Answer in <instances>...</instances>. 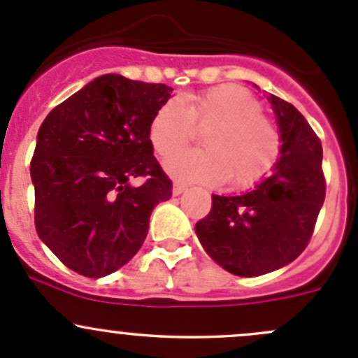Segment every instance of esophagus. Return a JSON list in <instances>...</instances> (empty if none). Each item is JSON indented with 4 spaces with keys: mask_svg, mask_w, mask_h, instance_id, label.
Masks as SVG:
<instances>
[{
    "mask_svg": "<svg viewBox=\"0 0 358 358\" xmlns=\"http://www.w3.org/2000/svg\"><path fill=\"white\" fill-rule=\"evenodd\" d=\"M187 189H189V187H187V183L175 182V183H173V196H180V194L185 192Z\"/></svg>",
    "mask_w": 358,
    "mask_h": 358,
    "instance_id": "obj_1",
    "label": "esophagus"
}]
</instances>
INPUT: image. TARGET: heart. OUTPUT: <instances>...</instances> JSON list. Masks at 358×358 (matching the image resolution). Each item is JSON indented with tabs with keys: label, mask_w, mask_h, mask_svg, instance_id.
Instances as JSON below:
<instances>
[{
	"label": "heart",
	"mask_w": 358,
	"mask_h": 358,
	"mask_svg": "<svg viewBox=\"0 0 358 358\" xmlns=\"http://www.w3.org/2000/svg\"><path fill=\"white\" fill-rule=\"evenodd\" d=\"M194 129H206L204 151L179 153ZM154 152L168 157L166 169L175 178L234 187L256 185L270 175L280 157V133L262 112V102L237 85H220L185 96L182 103L168 100L149 124Z\"/></svg>",
	"instance_id": "obj_1"
}]
</instances>
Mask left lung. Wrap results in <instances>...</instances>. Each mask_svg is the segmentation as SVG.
Returning a JSON list of instances; mask_svg holds the SVG:
<instances>
[{"label":"left lung","instance_id":"obj_1","mask_svg":"<svg viewBox=\"0 0 358 358\" xmlns=\"http://www.w3.org/2000/svg\"><path fill=\"white\" fill-rule=\"evenodd\" d=\"M268 100L282 140L275 173L244 196L213 194L211 211L196 223L206 252L241 277L263 275L298 258L326 199L320 138L294 106L275 95Z\"/></svg>","mask_w":358,"mask_h":358}]
</instances>
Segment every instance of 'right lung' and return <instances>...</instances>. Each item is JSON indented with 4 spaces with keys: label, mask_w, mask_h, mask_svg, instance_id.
I'll list each match as a JSON object with an SVG mask.
<instances>
[{
    "label": "right lung",
    "mask_w": 358,
    "mask_h": 358,
    "mask_svg": "<svg viewBox=\"0 0 358 358\" xmlns=\"http://www.w3.org/2000/svg\"><path fill=\"white\" fill-rule=\"evenodd\" d=\"M169 92L106 74L43 121L31 159L36 232L67 268L92 279L121 268L142 248L152 209L171 197L149 142Z\"/></svg>",
    "instance_id": "1"
}]
</instances>
